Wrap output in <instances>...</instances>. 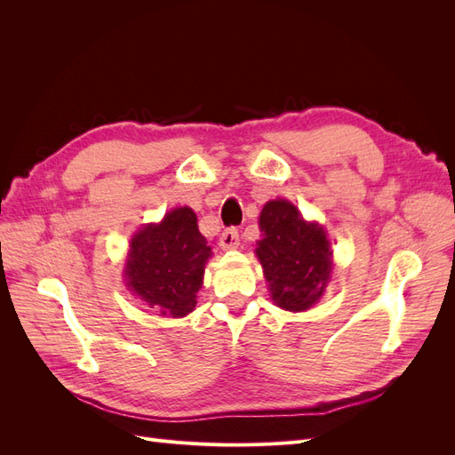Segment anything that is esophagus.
<instances>
[{
  "mask_svg": "<svg viewBox=\"0 0 455 455\" xmlns=\"http://www.w3.org/2000/svg\"><path fill=\"white\" fill-rule=\"evenodd\" d=\"M239 246V231L235 228L224 229L222 235H220V249L222 251H233Z\"/></svg>",
  "mask_w": 455,
  "mask_h": 455,
  "instance_id": "esophagus-1",
  "label": "esophagus"
}]
</instances>
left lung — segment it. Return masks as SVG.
Wrapping results in <instances>:
<instances>
[{
  "label": "left lung",
  "instance_id": "left-lung-1",
  "mask_svg": "<svg viewBox=\"0 0 455 455\" xmlns=\"http://www.w3.org/2000/svg\"><path fill=\"white\" fill-rule=\"evenodd\" d=\"M261 241L254 251L273 304L284 311H307L332 279V244L323 224L306 220L298 206L273 199L259 212Z\"/></svg>",
  "mask_w": 455,
  "mask_h": 455
}]
</instances>
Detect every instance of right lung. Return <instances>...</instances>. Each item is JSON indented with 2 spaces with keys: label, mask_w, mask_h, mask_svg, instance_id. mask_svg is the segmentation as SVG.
<instances>
[{
  "label": "right lung",
  "mask_w": 455,
  "mask_h": 455,
  "mask_svg": "<svg viewBox=\"0 0 455 455\" xmlns=\"http://www.w3.org/2000/svg\"><path fill=\"white\" fill-rule=\"evenodd\" d=\"M211 256L196 212L176 206L161 222L144 224L131 237L123 281L151 311L180 319L196 309Z\"/></svg>",
  "instance_id": "1"
}]
</instances>
